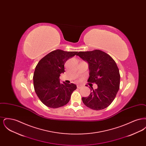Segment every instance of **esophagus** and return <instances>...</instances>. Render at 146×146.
<instances>
[{
    "instance_id": "1",
    "label": "esophagus",
    "mask_w": 146,
    "mask_h": 146,
    "mask_svg": "<svg viewBox=\"0 0 146 146\" xmlns=\"http://www.w3.org/2000/svg\"><path fill=\"white\" fill-rule=\"evenodd\" d=\"M82 88V85H77V88L80 89V88Z\"/></svg>"
}]
</instances>
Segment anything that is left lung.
Instances as JSON below:
<instances>
[{
    "mask_svg": "<svg viewBox=\"0 0 146 146\" xmlns=\"http://www.w3.org/2000/svg\"><path fill=\"white\" fill-rule=\"evenodd\" d=\"M76 55L89 63L90 76L88 82L97 85L96 89H91L88 97H82L84 104L96 111L107 108L114 100L120 86V76L115 61L100 50L80 51Z\"/></svg>",
    "mask_w": 146,
    "mask_h": 146,
    "instance_id": "obj_1",
    "label": "left lung"
}]
</instances>
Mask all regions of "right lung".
Instances as JSON below:
<instances>
[{"label": "right lung", "instance_id": "1", "mask_svg": "<svg viewBox=\"0 0 146 146\" xmlns=\"http://www.w3.org/2000/svg\"><path fill=\"white\" fill-rule=\"evenodd\" d=\"M77 51L57 49L44 56L35 67L33 85L36 95L47 107L57 108L68 104L76 85L60 82V74L65 72L66 62Z\"/></svg>", "mask_w": 146, "mask_h": 146}]
</instances>
